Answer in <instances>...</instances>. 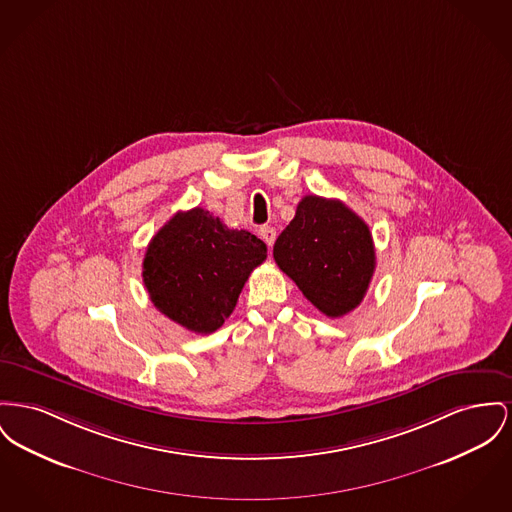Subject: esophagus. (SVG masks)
Returning <instances> with one entry per match:
<instances>
[{
  "mask_svg": "<svg viewBox=\"0 0 512 512\" xmlns=\"http://www.w3.org/2000/svg\"><path fill=\"white\" fill-rule=\"evenodd\" d=\"M259 236L271 247L274 240H276V230H274L272 226H261V228H259Z\"/></svg>",
  "mask_w": 512,
  "mask_h": 512,
  "instance_id": "esophagus-1",
  "label": "esophagus"
}]
</instances>
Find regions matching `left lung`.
I'll return each mask as SVG.
<instances>
[{
    "instance_id": "1",
    "label": "left lung",
    "mask_w": 512,
    "mask_h": 512,
    "mask_svg": "<svg viewBox=\"0 0 512 512\" xmlns=\"http://www.w3.org/2000/svg\"><path fill=\"white\" fill-rule=\"evenodd\" d=\"M272 255L301 294L331 319L360 305L375 272L369 226L342 201L317 195L301 199Z\"/></svg>"
}]
</instances>
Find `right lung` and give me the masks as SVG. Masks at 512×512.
Returning <instances> with one entry per match:
<instances>
[{
    "label": "right lung",
    "mask_w": 512,
    "mask_h": 512,
    "mask_svg": "<svg viewBox=\"0 0 512 512\" xmlns=\"http://www.w3.org/2000/svg\"><path fill=\"white\" fill-rule=\"evenodd\" d=\"M265 259V241L195 207L156 232L143 259V282L160 313L187 331L209 334L232 315L243 284Z\"/></svg>",
    "instance_id": "right-lung-1"
}]
</instances>
